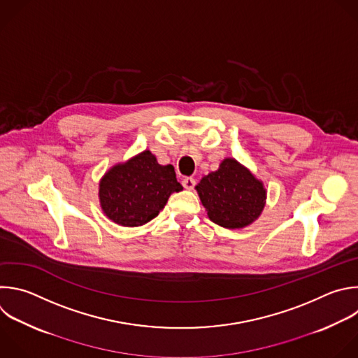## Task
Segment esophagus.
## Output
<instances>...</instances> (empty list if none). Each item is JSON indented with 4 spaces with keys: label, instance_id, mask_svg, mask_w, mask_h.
I'll return each instance as SVG.
<instances>
[{
    "label": "esophagus",
    "instance_id": "34e87169",
    "mask_svg": "<svg viewBox=\"0 0 358 358\" xmlns=\"http://www.w3.org/2000/svg\"><path fill=\"white\" fill-rule=\"evenodd\" d=\"M181 182H182L184 188H187V189H192L195 187V180L192 177H185V178H182Z\"/></svg>",
    "mask_w": 358,
    "mask_h": 358
}]
</instances>
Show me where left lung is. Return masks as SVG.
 Returning <instances> with one entry per match:
<instances>
[{"label":"left lung","instance_id":"obj_1","mask_svg":"<svg viewBox=\"0 0 358 358\" xmlns=\"http://www.w3.org/2000/svg\"><path fill=\"white\" fill-rule=\"evenodd\" d=\"M208 217L226 229H242L263 212L267 191L249 169L234 159H223L216 171L195 187Z\"/></svg>","mask_w":358,"mask_h":358}]
</instances>
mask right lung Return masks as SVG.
Returning <instances> with one entry per match:
<instances>
[{"mask_svg":"<svg viewBox=\"0 0 358 358\" xmlns=\"http://www.w3.org/2000/svg\"><path fill=\"white\" fill-rule=\"evenodd\" d=\"M182 185L171 164L157 163L150 150H145L125 163L110 167L99 181V203L112 222L135 227L155 219L173 192Z\"/></svg>","mask_w":358,"mask_h":358,"instance_id":"right-lung-1","label":"right lung"}]
</instances>
